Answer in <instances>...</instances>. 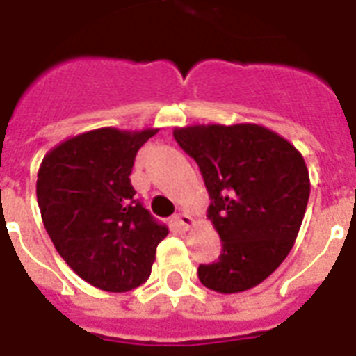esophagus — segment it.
I'll use <instances>...</instances> for the list:
<instances>
[{
    "instance_id": "34e87169",
    "label": "esophagus",
    "mask_w": 356,
    "mask_h": 356,
    "mask_svg": "<svg viewBox=\"0 0 356 356\" xmlns=\"http://www.w3.org/2000/svg\"><path fill=\"white\" fill-rule=\"evenodd\" d=\"M175 220H176V224H178V226L181 227V229H189V227H191L193 224H195V218H193L191 215H189V213H187V211H180V213H178V215H176V217H175Z\"/></svg>"
}]
</instances>
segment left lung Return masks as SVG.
<instances>
[{
	"label": "left lung",
	"mask_w": 356,
	"mask_h": 356,
	"mask_svg": "<svg viewBox=\"0 0 356 356\" xmlns=\"http://www.w3.org/2000/svg\"><path fill=\"white\" fill-rule=\"evenodd\" d=\"M175 139L198 163L211 196L207 218L222 241L198 280L220 294L250 291L280 266L303 222L311 180L294 145L255 123L189 124Z\"/></svg>",
	"instance_id": "left-lung-1"
}]
</instances>
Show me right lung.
<instances>
[{
  "label": "right lung",
  "instance_id": "obj_1",
  "mask_svg": "<svg viewBox=\"0 0 356 356\" xmlns=\"http://www.w3.org/2000/svg\"><path fill=\"white\" fill-rule=\"evenodd\" d=\"M158 130H90L53 147L40 163L36 196L45 229L67 266L101 291L143 285L169 233L130 184L138 150Z\"/></svg>",
  "mask_w": 356,
  "mask_h": 356
}]
</instances>
